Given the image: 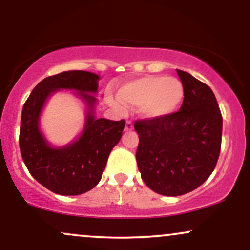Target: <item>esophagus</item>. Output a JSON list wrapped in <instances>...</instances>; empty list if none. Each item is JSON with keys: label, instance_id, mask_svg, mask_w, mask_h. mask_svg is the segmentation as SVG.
<instances>
[{"label": "esophagus", "instance_id": "1", "mask_svg": "<svg viewBox=\"0 0 250 250\" xmlns=\"http://www.w3.org/2000/svg\"><path fill=\"white\" fill-rule=\"evenodd\" d=\"M133 129H134V125L131 123V121L125 122V131H130V130H133Z\"/></svg>", "mask_w": 250, "mask_h": 250}]
</instances>
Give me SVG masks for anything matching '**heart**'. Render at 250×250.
I'll list each match as a JSON object with an SVG mask.
<instances>
[{"instance_id": "b5f03b06", "label": "heart", "mask_w": 250, "mask_h": 250, "mask_svg": "<svg viewBox=\"0 0 250 250\" xmlns=\"http://www.w3.org/2000/svg\"><path fill=\"white\" fill-rule=\"evenodd\" d=\"M120 100L128 105H140L143 116L160 119L174 114L185 99V87L176 77L148 75L131 80L120 85ZM108 101L115 108H121L119 100L111 95Z\"/></svg>"}]
</instances>
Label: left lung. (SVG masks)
<instances>
[{
	"instance_id": "1",
	"label": "left lung",
	"mask_w": 250,
	"mask_h": 250,
	"mask_svg": "<svg viewBox=\"0 0 250 250\" xmlns=\"http://www.w3.org/2000/svg\"><path fill=\"white\" fill-rule=\"evenodd\" d=\"M185 99L179 111L137 120L136 162L143 182L155 193L180 196L200 187L216 167L222 115L213 90L177 69Z\"/></svg>"
}]
</instances>
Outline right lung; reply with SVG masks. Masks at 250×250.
I'll use <instances>...</instances> for the list:
<instances>
[{
  "label": "right lung",
  "instance_id": "add662e5",
  "mask_svg": "<svg viewBox=\"0 0 250 250\" xmlns=\"http://www.w3.org/2000/svg\"><path fill=\"white\" fill-rule=\"evenodd\" d=\"M100 76L83 70L63 71L42 80L25 101L20 127V150L31 176L53 193L80 195L93 189L102 177L109 154L119 143L125 121L94 115ZM73 88L88 104L82 136L70 145L53 148L38 128L39 114L51 93Z\"/></svg>",
  "mask_w": 250,
  "mask_h": 250
}]
</instances>
